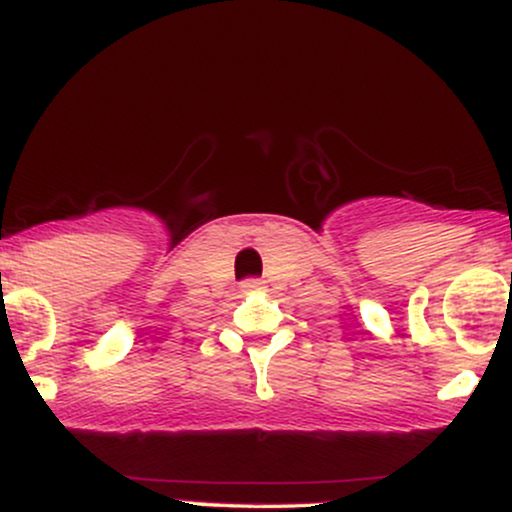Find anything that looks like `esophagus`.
<instances>
[{
	"mask_svg": "<svg viewBox=\"0 0 512 512\" xmlns=\"http://www.w3.org/2000/svg\"><path fill=\"white\" fill-rule=\"evenodd\" d=\"M260 286H262L260 279H248V281H243V284H240V289H243V291H257Z\"/></svg>",
	"mask_w": 512,
	"mask_h": 512,
	"instance_id": "esophagus-1",
	"label": "esophagus"
}]
</instances>
